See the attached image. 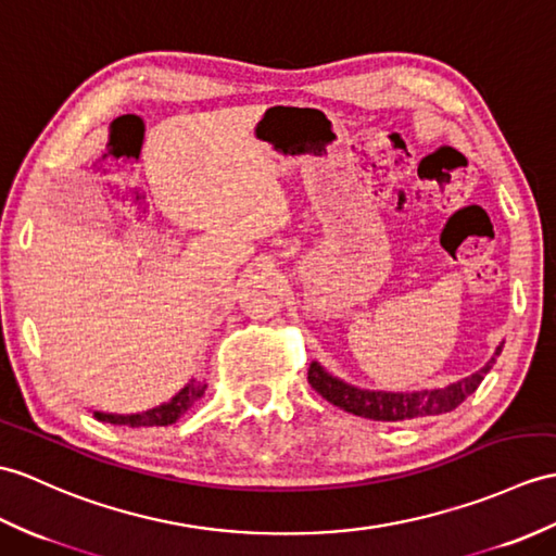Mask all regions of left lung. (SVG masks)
Wrapping results in <instances>:
<instances>
[{"mask_svg":"<svg viewBox=\"0 0 556 556\" xmlns=\"http://www.w3.org/2000/svg\"><path fill=\"white\" fill-rule=\"evenodd\" d=\"M502 353V345L495 355ZM495 357L481 369L471 374V377L445 386V389L433 391H417V393H386V391H363L355 386H348L339 379H333L317 363L309 365L307 381L313 389L329 400L331 405L348 412V415L374 419V421H405V419H419V417H433L445 415L459 407L476 389H479L485 374L493 367Z\"/></svg>","mask_w":556,"mask_h":556,"instance_id":"8db88e82","label":"left lung"}]
</instances>
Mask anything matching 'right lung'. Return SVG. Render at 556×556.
Returning <instances> with one entry per match:
<instances>
[{
    "label": "right lung",
    "instance_id": "add662e5",
    "mask_svg": "<svg viewBox=\"0 0 556 556\" xmlns=\"http://www.w3.org/2000/svg\"><path fill=\"white\" fill-rule=\"evenodd\" d=\"M205 393V383L201 381H189L182 391H179L170 403H165L161 407H153L149 412H141V415H103V412H94V417L99 421H109L115 426H132V429H141V426H167L175 424L185 412L197 403V400Z\"/></svg>",
    "mask_w": 556,
    "mask_h": 556
}]
</instances>
